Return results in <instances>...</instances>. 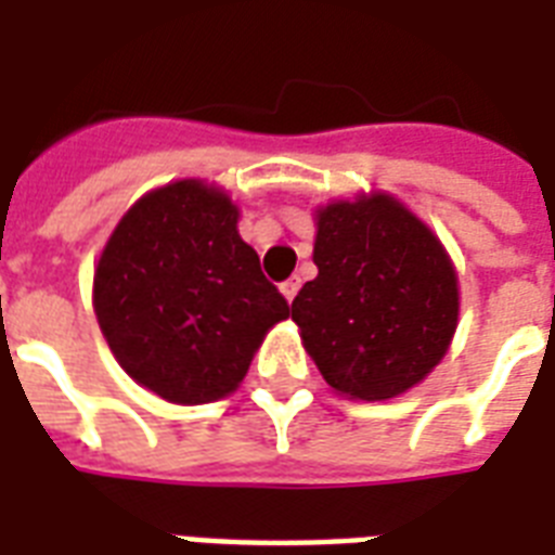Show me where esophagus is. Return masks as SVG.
<instances>
[{
    "label": "esophagus",
    "instance_id": "esophagus-1",
    "mask_svg": "<svg viewBox=\"0 0 555 555\" xmlns=\"http://www.w3.org/2000/svg\"><path fill=\"white\" fill-rule=\"evenodd\" d=\"M282 294H285L287 302H294L296 294H299V279H287V282H282Z\"/></svg>",
    "mask_w": 555,
    "mask_h": 555
}]
</instances>
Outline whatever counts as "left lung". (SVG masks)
<instances>
[{"mask_svg":"<svg viewBox=\"0 0 555 555\" xmlns=\"http://www.w3.org/2000/svg\"><path fill=\"white\" fill-rule=\"evenodd\" d=\"M313 264L291 305L331 388L388 400L443 360L457 325V276L440 242L400 201L320 209Z\"/></svg>","mask_w":555,"mask_h":555,"instance_id":"left-lung-1","label":"left lung"}]
</instances>
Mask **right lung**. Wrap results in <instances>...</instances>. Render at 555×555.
<instances>
[{"mask_svg": "<svg viewBox=\"0 0 555 555\" xmlns=\"http://www.w3.org/2000/svg\"><path fill=\"white\" fill-rule=\"evenodd\" d=\"M235 221L224 192L178 181L143 195L100 256V331L126 374L169 403L235 391L264 334L291 317Z\"/></svg>", "mask_w": 555, "mask_h": 555, "instance_id": "obj_1", "label": "right lung"}]
</instances>
